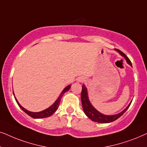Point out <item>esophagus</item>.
<instances>
[{
	"instance_id": "1",
	"label": "esophagus",
	"mask_w": 147,
	"mask_h": 147,
	"mask_svg": "<svg viewBox=\"0 0 147 147\" xmlns=\"http://www.w3.org/2000/svg\"><path fill=\"white\" fill-rule=\"evenodd\" d=\"M85 78H84V77H81V78H79V82H84V81H85Z\"/></svg>"
}]
</instances>
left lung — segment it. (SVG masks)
Listing matches in <instances>:
<instances>
[{"instance_id":"8db88e82","label":"left lung","mask_w":147,"mask_h":147,"mask_svg":"<svg viewBox=\"0 0 147 147\" xmlns=\"http://www.w3.org/2000/svg\"><path fill=\"white\" fill-rule=\"evenodd\" d=\"M116 51H118L121 55L124 57L126 61L132 66V63L130 60L129 59L127 56L124 54L123 52H122L120 50L116 49ZM81 100H82V107H83V110L84 111V113L86 114V115L88 116L90 119H91L92 121L99 122V123H109V122L115 121L116 120H117L118 118H120L124 112H125L131 104V102L129 104L127 107L124 109L123 111L120 112L119 114H115V115H112V116H108V115H104L97 111L93 106H92V104H90L88 97V92L87 89H86V86L83 85L82 86V90L81 92Z\"/></svg>"}]
</instances>
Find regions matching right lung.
<instances>
[{
    "label": "right lung",
    "mask_w": 147,
    "mask_h": 147,
    "mask_svg": "<svg viewBox=\"0 0 147 147\" xmlns=\"http://www.w3.org/2000/svg\"><path fill=\"white\" fill-rule=\"evenodd\" d=\"M69 88H70V86H67V87H65V89H64L63 91H62L61 94H60V96H59V98H57V100H56L55 102L53 104V105L50 106L49 108H48L47 109H46L45 110H43V111L39 112H32L29 111V110H26L25 108H24L23 106H21V104L19 103V102L17 101V100L16 99L15 97V100H16V102H17V103L18 104V105H19V107L21 108V109L23 110V111L25 112V113H27L28 115L31 116V117L33 118H47V117H49V116H51L52 114H53L54 112H55L56 110H57V108H58V107H59V106L60 101H61V99L62 96H63L64 93H65L66 92H67L68 90H69ZM14 96H15V94H14Z\"/></svg>",
    "instance_id": "1"
}]
</instances>
